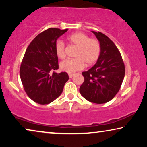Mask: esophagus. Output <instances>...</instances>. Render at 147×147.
<instances>
[{
	"instance_id": "esophagus-1",
	"label": "esophagus",
	"mask_w": 147,
	"mask_h": 147,
	"mask_svg": "<svg viewBox=\"0 0 147 147\" xmlns=\"http://www.w3.org/2000/svg\"><path fill=\"white\" fill-rule=\"evenodd\" d=\"M74 76V74H69V78H71L72 77H73Z\"/></svg>"
}]
</instances>
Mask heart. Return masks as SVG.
<instances>
[{
  "mask_svg": "<svg viewBox=\"0 0 147 147\" xmlns=\"http://www.w3.org/2000/svg\"><path fill=\"white\" fill-rule=\"evenodd\" d=\"M69 43L78 47L74 54L75 59H68L62 61L60 68L67 73H74L83 69L84 65H91L99 58L101 45L98 39L90 38L89 36L81 32H77L67 37ZM56 55L60 59L66 57L65 45L61 40H57L55 45Z\"/></svg>",
  "mask_w": 147,
  "mask_h": 147,
  "instance_id": "heart-1",
  "label": "heart"
}]
</instances>
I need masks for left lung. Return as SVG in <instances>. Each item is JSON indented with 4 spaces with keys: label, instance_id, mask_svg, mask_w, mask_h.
Returning <instances> with one entry per match:
<instances>
[{
    "label": "left lung",
    "instance_id": "obj_1",
    "mask_svg": "<svg viewBox=\"0 0 147 147\" xmlns=\"http://www.w3.org/2000/svg\"><path fill=\"white\" fill-rule=\"evenodd\" d=\"M101 45L97 62L87 71L80 92L83 97L96 104H104L113 99L121 87L125 67L121 54L114 42L101 32L92 31Z\"/></svg>",
    "mask_w": 147,
    "mask_h": 147
}]
</instances>
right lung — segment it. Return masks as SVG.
Here are the masks:
<instances>
[{
    "instance_id": "1",
    "label": "right lung",
    "mask_w": 147,
    "mask_h": 147,
    "mask_svg": "<svg viewBox=\"0 0 147 147\" xmlns=\"http://www.w3.org/2000/svg\"><path fill=\"white\" fill-rule=\"evenodd\" d=\"M67 31V29H47L36 36L26 50L20 77L26 94L36 103L48 104L54 101L61 95L69 79L66 72L54 71L59 69L55 43Z\"/></svg>"
}]
</instances>
